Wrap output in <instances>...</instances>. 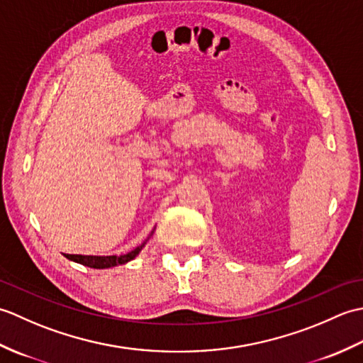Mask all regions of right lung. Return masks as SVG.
<instances>
[{
	"label": "right lung",
	"instance_id": "obj_1",
	"mask_svg": "<svg viewBox=\"0 0 363 363\" xmlns=\"http://www.w3.org/2000/svg\"><path fill=\"white\" fill-rule=\"evenodd\" d=\"M154 234V229L151 230L150 237L146 238V240L138 245L137 248H134L133 251H129L126 254H120V256H84V254H65V257L68 260H73L76 262V264H81V265H86V267H90V268H112V267H117V265H125L128 264V262H130L133 259H135L138 254H140V251L145 248L146 242L150 240L151 235Z\"/></svg>",
	"mask_w": 363,
	"mask_h": 363
}]
</instances>
